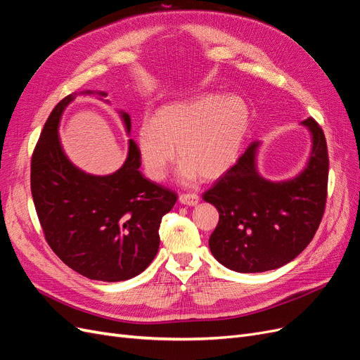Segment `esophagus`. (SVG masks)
<instances>
[{
  "label": "esophagus",
  "mask_w": 360,
  "mask_h": 360,
  "mask_svg": "<svg viewBox=\"0 0 360 360\" xmlns=\"http://www.w3.org/2000/svg\"><path fill=\"white\" fill-rule=\"evenodd\" d=\"M180 202L186 205H197L200 201V195L197 193H181L180 195Z\"/></svg>",
  "instance_id": "obj_1"
}]
</instances>
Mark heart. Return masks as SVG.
I'll return each mask as SVG.
<instances>
[{
	"mask_svg": "<svg viewBox=\"0 0 360 360\" xmlns=\"http://www.w3.org/2000/svg\"><path fill=\"white\" fill-rule=\"evenodd\" d=\"M249 126V110L236 96L201 94L162 106L141 123L136 151L147 177L162 181L179 156V176L192 183L216 179L237 160Z\"/></svg>",
	"mask_w": 360,
	"mask_h": 360,
	"instance_id": "obj_1",
	"label": "heart"
}]
</instances>
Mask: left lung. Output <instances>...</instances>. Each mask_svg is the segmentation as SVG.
Instances as JSON below:
<instances>
[{
  "mask_svg": "<svg viewBox=\"0 0 360 360\" xmlns=\"http://www.w3.org/2000/svg\"><path fill=\"white\" fill-rule=\"evenodd\" d=\"M303 124L312 135L307 168L287 181L258 174L252 143L236 165L204 192L219 212L210 236L213 257L240 274H258L290 263L309 245L326 209L329 155L323 129L312 117Z\"/></svg>",
  "mask_w": 360,
  "mask_h": 360,
  "instance_id": "1",
  "label": "left lung"
}]
</instances>
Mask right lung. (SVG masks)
Masks as SVG:
<instances>
[{
  "instance_id": "1",
  "label": "right lung",
  "mask_w": 360,
  "mask_h": 360,
  "mask_svg": "<svg viewBox=\"0 0 360 360\" xmlns=\"http://www.w3.org/2000/svg\"><path fill=\"white\" fill-rule=\"evenodd\" d=\"M75 97L72 93L53 108L32 151V201L46 242L64 264L89 279L126 281L156 257L162 216L177 193L141 174L134 139L124 165L111 176H90L72 165L60 144L58 123ZM122 117L130 132L129 114Z\"/></svg>"
}]
</instances>
